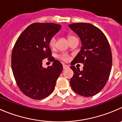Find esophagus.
<instances>
[{"instance_id":"esophagus-1","label":"esophagus","mask_w":122,"mask_h":122,"mask_svg":"<svg viewBox=\"0 0 122 122\" xmlns=\"http://www.w3.org/2000/svg\"><path fill=\"white\" fill-rule=\"evenodd\" d=\"M62 66H63L64 69H67V68H69V66L67 65H66V64H62Z\"/></svg>"}]
</instances>
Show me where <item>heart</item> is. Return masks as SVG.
I'll return each mask as SVG.
<instances>
[{
	"instance_id": "b5f03b06",
	"label": "heart",
	"mask_w": 122,
	"mask_h": 122,
	"mask_svg": "<svg viewBox=\"0 0 122 122\" xmlns=\"http://www.w3.org/2000/svg\"><path fill=\"white\" fill-rule=\"evenodd\" d=\"M75 38V37L73 36H72V35H69V36H68L67 37L69 41ZM55 45H56V38L55 36H53L50 39V41H49V46H50L51 48H54L55 47ZM59 58L61 59V60H62V61H67L68 60H69V55L67 54H61L59 56Z\"/></svg>"
}]
</instances>
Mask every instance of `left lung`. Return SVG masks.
Listing matches in <instances>:
<instances>
[{
	"label": "left lung",
	"instance_id": "left-lung-1",
	"mask_svg": "<svg viewBox=\"0 0 122 122\" xmlns=\"http://www.w3.org/2000/svg\"><path fill=\"white\" fill-rule=\"evenodd\" d=\"M69 27L78 35L82 44L71 62V87L81 96H94L105 87L110 75L112 59L109 42L102 30L91 24L74 23ZM76 63L84 64L83 71L76 69Z\"/></svg>",
	"mask_w": 122,
	"mask_h": 122
}]
</instances>
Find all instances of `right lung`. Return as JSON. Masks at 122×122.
I'll list each match as a JSON object with an SVG mask.
<instances>
[{
	"mask_svg": "<svg viewBox=\"0 0 122 122\" xmlns=\"http://www.w3.org/2000/svg\"><path fill=\"white\" fill-rule=\"evenodd\" d=\"M61 25L53 23H34L20 34L11 55V67L17 86L24 94L41 100L52 93L62 71V64L51 56L49 41ZM46 58L53 62L42 67Z\"/></svg>",
	"mask_w": 122,
	"mask_h": 122,
	"instance_id": "right-lung-1",
	"label": "right lung"
}]
</instances>
